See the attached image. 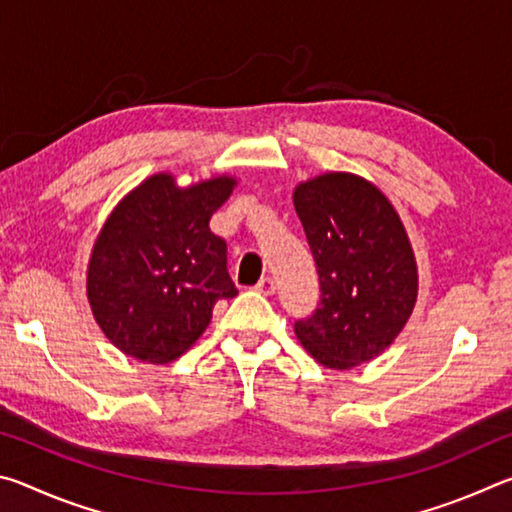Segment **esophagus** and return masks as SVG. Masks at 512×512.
Here are the masks:
<instances>
[{"instance_id": "esophagus-1", "label": "esophagus", "mask_w": 512, "mask_h": 512, "mask_svg": "<svg viewBox=\"0 0 512 512\" xmlns=\"http://www.w3.org/2000/svg\"><path fill=\"white\" fill-rule=\"evenodd\" d=\"M255 291L262 293V296H273V293H275V282L271 280V277H262V280L255 284Z\"/></svg>"}]
</instances>
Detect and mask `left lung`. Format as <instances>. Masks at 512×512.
I'll list each match as a JSON object with an SVG mask.
<instances>
[{
    "label": "left lung",
    "mask_w": 512,
    "mask_h": 512,
    "mask_svg": "<svg viewBox=\"0 0 512 512\" xmlns=\"http://www.w3.org/2000/svg\"><path fill=\"white\" fill-rule=\"evenodd\" d=\"M314 255L320 302L296 336L318 363L361 366L391 345L413 314L418 266L391 201L354 173H323L293 192Z\"/></svg>",
    "instance_id": "left-lung-1"
}]
</instances>
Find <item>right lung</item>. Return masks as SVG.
Masks as SVG:
<instances>
[{
	"mask_svg": "<svg viewBox=\"0 0 512 512\" xmlns=\"http://www.w3.org/2000/svg\"><path fill=\"white\" fill-rule=\"evenodd\" d=\"M237 180L178 187L155 173L121 201L94 241L88 300L110 343L128 357L169 363L205 332L212 309L235 298L228 246L210 219Z\"/></svg>",
	"mask_w": 512,
	"mask_h": 512,
	"instance_id": "right-lung-1",
	"label": "right lung"
}]
</instances>
